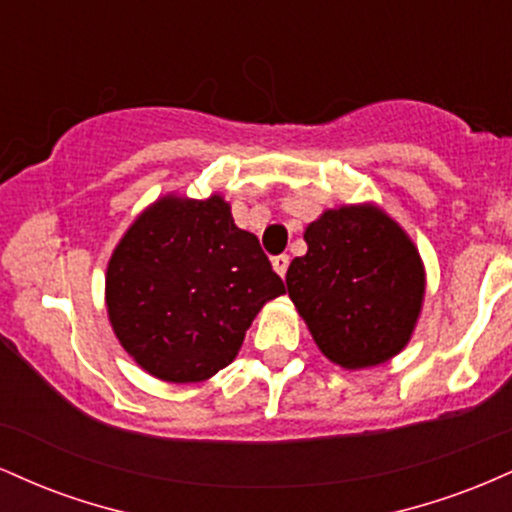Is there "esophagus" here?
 <instances>
[{"label":"esophagus","mask_w":512,"mask_h":512,"mask_svg":"<svg viewBox=\"0 0 512 512\" xmlns=\"http://www.w3.org/2000/svg\"><path fill=\"white\" fill-rule=\"evenodd\" d=\"M289 262H291V257H289V255H279V257H274V260H272L274 272L279 274L281 279H284L286 272H289Z\"/></svg>","instance_id":"1"}]
</instances>
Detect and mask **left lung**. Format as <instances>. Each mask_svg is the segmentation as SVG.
<instances>
[{
  "instance_id": "left-lung-1",
  "label": "left lung",
  "mask_w": 512,
  "mask_h": 512,
  "mask_svg": "<svg viewBox=\"0 0 512 512\" xmlns=\"http://www.w3.org/2000/svg\"><path fill=\"white\" fill-rule=\"evenodd\" d=\"M286 272L317 349L346 370L380 366L409 344L426 293L411 238L375 204L327 209Z\"/></svg>"
}]
</instances>
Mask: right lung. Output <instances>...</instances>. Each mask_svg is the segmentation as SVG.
<instances>
[{
  "instance_id": "1",
  "label": "right lung",
  "mask_w": 512,
  "mask_h": 512,
  "mask_svg": "<svg viewBox=\"0 0 512 512\" xmlns=\"http://www.w3.org/2000/svg\"><path fill=\"white\" fill-rule=\"evenodd\" d=\"M281 293L260 240L233 223L221 195L156 199L105 272L115 337L166 383H202L226 368L262 305Z\"/></svg>"
}]
</instances>
